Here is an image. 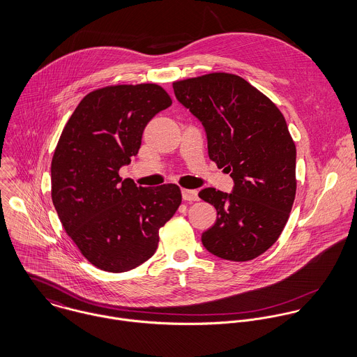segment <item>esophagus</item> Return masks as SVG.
Instances as JSON below:
<instances>
[{
	"instance_id": "obj_1",
	"label": "esophagus",
	"mask_w": 357,
	"mask_h": 357,
	"mask_svg": "<svg viewBox=\"0 0 357 357\" xmlns=\"http://www.w3.org/2000/svg\"><path fill=\"white\" fill-rule=\"evenodd\" d=\"M182 199L185 202H197L199 200V196H197V192L196 190H192V189H182Z\"/></svg>"
}]
</instances>
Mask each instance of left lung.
Returning a JSON list of instances; mask_svg holds the SVG:
<instances>
[{"label": "left lung", "instance_id": "obj_1", "mask_svg": "<svg viewBox=\"0 0 357 357\" xmlns=\"http://www.w3.org/2000/svg\"><path fill=\"white\" fill-rule=\"evenodd\" d=\"M172 86L204 126L210 158L234 181L230 195L214 188L199 193L218 214L203 245L222 259L251 261L276 243L295 199L296 149L284 116L236 74L210 73Z\"/></svg>", "mask_w": 357, "mask_h": 357}]
</instances>
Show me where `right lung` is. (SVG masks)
<instances>
[{
  "label": "right lung",
  "instance_id": "right-lung-1",
  "mask_svg": "<svg viewBox=\"0 0 357 357\" xmlns=\"http://www.w3.org/2000/svg\"><path fill=\"white\" fill-rule=\"evenodd\" d=\"M157 84L109 85L85 95L51 164V196L79 252L93 266L128 272L157 250L158 230L182 202L179 186L138 188L119 171L138 154L147 123L169 107Z\"/></svg>",
  "mask_w": 357,
  "mask_h": 357
}]
</instances>
